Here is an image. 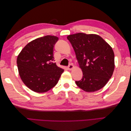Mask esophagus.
<instances>
[{"label": "esophagus", "instance_id": "obj_1", "mask_svg": "<svg viewBox=\"0 0 131 131\" xmlns=\"http://www.w3.org/2000/svg\"><path fill=\"white\" fill-rule=\"evenodd\" d=\"M73 68H74V66H73V64H70L68 66V70H72Z\"/></svg>", "mask_w": 131, "mask_h": 131}]
</instances>
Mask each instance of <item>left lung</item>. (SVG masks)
Masks as SVG:
<instances>
[{"mask_svg":"<svg viewBox=\"0 0 131 131\" xmlns=\"http://www.w3.org/2000/svg\"><path fill=\"white\" fill-rule=\"evenodd\" d=\"M67 39L76 54L83 76L77 85L86 92H94L106 84L114 72V53L108 43L97 34L79 33Z\"/></svg>","mask_w":131,"mask_h":131,"instance_id":"left-lung-1","label":"left lung"}]
</instances>
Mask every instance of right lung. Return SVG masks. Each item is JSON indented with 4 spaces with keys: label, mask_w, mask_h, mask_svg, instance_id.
Here are the masks:
<instances>
[{
    "label": "right lung",
    "mask_w": 131,
    "mask_h": 131,
    "mask_svg": "<svg viewBox=\"0 0 131 131\" xmlns=\"http://www.w3.org/2000/svg\"><path fill=\"white\" fill-rule=\"evenodd\" d=\"M58 40L52 35L37 38L28 43L17 57L21 80L35 92H46L53 88L64 71L53 62V47Z\"/></svg>",
    "instance_id": "1"
}]
</instances>
